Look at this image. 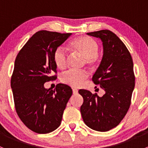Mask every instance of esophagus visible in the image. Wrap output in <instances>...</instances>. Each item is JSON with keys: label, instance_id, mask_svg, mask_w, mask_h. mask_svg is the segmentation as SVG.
<instances>
[{"label": "esophagus", "instance_id": "34e87169", "mask_svg": "<svg viewBox=\"0 0 148 148\" xmlns=\"http://www.w3.org/2000/svg\"><path fill=\"white\" fill-rule=\"evenodd\" d=\"M72 92H73V94H74V95H77V94L78 93V90H77V89H75V88L72 89Z\"/></svg>", "mask_w": 148, "mask_h": 148}]
</instances>
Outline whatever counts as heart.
Returning <instances> with one entry per match:
<instances>
[{"label":"heart","mask_w":148,"mask_h":148,"mask_svg":"<svg viewBox=\"0 0 148 148\" xmlns=\"http://www.w3.org/2000/svg\"><path fill=\"white\" fill-rule=\"evenodd\" d=\"M70 49L75 53L84 58V62L88 66H95L99 59V45L96 40L86 36L77 37L70 41ZM53 60L55 65L60 69H64L67 66V53L63 46L56 48L53 53ZM88 77V72L86 70L74 71L69 70L64 73L61 77L62 83L73 87H77Z\"/></svg>","instance_id":"obj_1"}]
</instances>
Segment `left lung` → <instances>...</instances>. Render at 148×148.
<instances>
[{"instance_id": "obj_1", "label": "left lung", "mask_w": 148, "mask_h": 148, "mask_svg": "<svg viewBox=\"0 0 148 148\" xmlns=\"http://www.w3.org/2000/svg\"><path fill=\"white\" fill-rule=\"evenodd\" d=\"M103 42L104 54L92 82L105 94L99 97L86 89H79L84 102L80 108L84 123L91 129L106 132L117 127L130 107L135 77L133 61L127 48L110 30L87 33Z\"/></svg>"}]
</instances>
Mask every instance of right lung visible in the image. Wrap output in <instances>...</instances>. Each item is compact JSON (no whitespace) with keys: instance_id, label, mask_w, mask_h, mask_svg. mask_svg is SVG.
Here are the masks:
<instances>
[{"instance_id":"obj_1","label":"right lung","mask_w":148,"mask_h":148,"mask_svg":"<svg viewBox=\"0 0 148 148\" xmlns=\"http://www.w3.org/2000/svg\"><path fill=\"white\" fill-rule=\"evenodd\" d=\"M71 34L38 31L15 60L10 86L16 113L28 129L36 133H49L59 127L72 95L71 87L64 84H58L54 89L44 87L45 82L57 77L53 51ZM53 72L55 74L52 75Z\"/></svg>"}]
</instances>
